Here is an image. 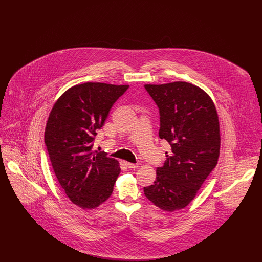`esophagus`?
Returning a JSON list of instances; mask_svg holds the SVG:
<instances>
[{
  "mask_svg": "<svg viewBox=\"0 0 262 262\" xmlns=\"http://www.w3.org/2000/svg\"><path fill=\"white\" fill-rule=\"evenodd\" d=\"M125 165L128 169H136L138 167V164H133L129 162H125Z\"/></svg>",
  "mask_w": 262,
  "mask_h": 262,
  "instance_id": "esophagus-1",
  "label": "esophagus"
}]
</instances>
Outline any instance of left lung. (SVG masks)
Instances as JSON below:
<instances>
[{
	"label": "left lung",
	"mask_w": 262,
	"mask_h": 262,
	"mask_svg": "<svg viewBox=\"0 0 262 262\" xmlns=\"http://www.w3.org/2000/svg\"><path fill=\"white\" fill-rule=\"evenodd\" d=\"M160 115L159 137L171 151L156 170L144 194L157 207L173 212L186 207L215 168L220 152V126L209 95L185 81L145 84Z\"/></svg>",
	"instance_id": "obj_1"
}]
</instances>
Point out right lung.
Returning a JSON list of instances; mask_svg holds the SVG:
<instances>
[{"mask_svg": "<svg viewBox=\"0 0 262 262\" xmlns=\"http://www.w3.org/2000/svg\"><path fill=\"white\" fill-rule=\"evenodd\" d=\"M128 85L86 82L57 100L45 128V144L55 174L73 203L92 209L112 194L119 162L93 149V141L114 103Z\"/></svg>", "mask_w": 262, "mask_h": 262, "instance_id": "obj_1", "label": "right lung"}]
</instances>
